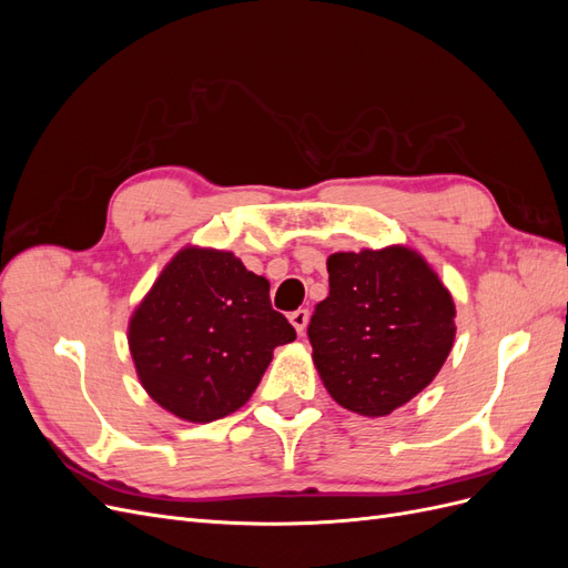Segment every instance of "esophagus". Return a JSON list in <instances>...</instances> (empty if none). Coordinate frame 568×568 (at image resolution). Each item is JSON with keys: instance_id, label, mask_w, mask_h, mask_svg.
<instances>
[{"instance_id": "esophagus-1", "label": "esophagus", "mask_w": 568, "mask_h": 568, "mask_svg": "<svg viewBox=\"0 0 568 568\" xmlns=\"http://www.w3.org/2000/svg\"><path fill=\"white\" fill-rule=\"evenodd\" d=\"M307 317H311V315H307V311H296V313L288 315V322L294 324V329H296L301 336H303L305 326H307Z\"/></svg>"}]
</instances>
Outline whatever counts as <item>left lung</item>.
<instances>
[{
	"instance_id": "1",
	"label": "left lung",
	"mask_w": 568,
	"mask_h": 568,
	"mask_svg": "<svg viewBox=\"0 0 568 568\" xmlns=\"http://www.w3.org/2000/svg\"><path fill=\"white\" fill-rule=\"evenodd\" d=\"M329 296L307 326L313 363L332 398L386 417L436 379L455 343V301L415 248L338 251L326 257Z\"/></svg>"
}]
</instances>
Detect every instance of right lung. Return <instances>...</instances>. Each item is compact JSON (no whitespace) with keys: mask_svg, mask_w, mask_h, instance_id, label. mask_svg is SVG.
<instances>
[{"mask_svg":"<svg viewBox=\"0 0 568 568\" xmlns=\"http://www.w3.org/2000/svg\"><path fill=\"white\" fill-rule=\"evenodd\" d=\"M296 329L270 305V282L232 251L184 246L134 307L128 346L153 403L209 424L248 403L272 353Z\"/></svg>","mask_w":568,"mask_h":568,"instance_id":"obj_1","label":"right lung"}]
</instances>
